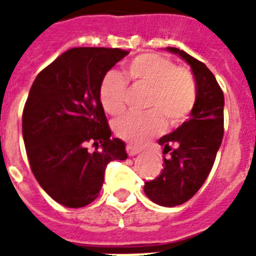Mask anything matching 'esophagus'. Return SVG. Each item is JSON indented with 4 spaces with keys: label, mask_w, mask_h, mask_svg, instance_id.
Returning a JSON list of instances; mask_svg holds the SVG:
<instances>
[{
    "label": "esophagus",
    "mask_w": 256,
    "mask_h": 256,
    "mask_svg": "<svg viewBox=\"0 0 256 256\" xmlns=\"http://www.w3.org/2000/svg\"><path fill=\"white\" fill-rule=\"evenodd\" d=\"M126 152H128V154L130 156H136V154H140V148H136V146H132V144H128V146H126Z\"/></svg>",
    "instance_id": "1"
}]
</instances>
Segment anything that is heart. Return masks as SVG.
I'll return each mask as SVG.
<instances>
[{"label":"heart","instance_id":"1","mask_svg":"<svg viewBox=\"0 0 256 256\" xmlns=\"http://www.w3.org/2000/svg\"><path fill=\"white\" fill-rule=\"evenodd\" d=\"M126 73L136 88H148V112H130L112 122L116 136L128 144L140 146L168 124L176 126L186 120L196 100L195 81L188 70L175 68L160 54L144 53L128 62ZM128 84L120 73L108 72L100 85V100L104 112L118 116L124 110Z\"/></svg>","mask_w":256,"mask_h":256}]
</instances>
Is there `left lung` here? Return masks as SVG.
<instances>
[{
  "mask_svg": "<svg viewBox=\"0 0 256 256\" xmlns=\"http://www.w3.org/2000/svg\"><path fill=\"white\" fill-rule=\"evenodd\" d=\"M166 50L190 65L196 100L188 120L158 140L164 154L171 152L170 156L164 158L162 172L144 183V191L156 204L174 207L192 198L210 174L223 140L224 96L204 64L176 48Z\"/></svg>",
  "mask_w": 256,
  "mask_h": 256,
  "instance_id": "1",
  "label": "left lung"
}]
</instances>
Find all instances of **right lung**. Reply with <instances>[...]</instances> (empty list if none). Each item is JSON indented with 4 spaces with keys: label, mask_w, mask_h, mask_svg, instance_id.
<instances>
[{
    "label": "right lung",
    "mask_w": 256,
    "mask_h": 256,
    "mask_svg": "<svg viewBox=\"0 0 256 256\" xmlns=\"http://www.w3.org/2000/svg\"><path fill=\"white\" fill-rule=\"evenodd\" d=\"M126 50L74 48L42 70L22 112V136L34 176L46 194L70 208L100 195L108 162L128 160L126 144L112 138L100 100L104 74ZM90 142L96 152L88 153Z\"/></svg>",
    "instance_id": "obj_1"
}]
</instances>
